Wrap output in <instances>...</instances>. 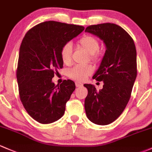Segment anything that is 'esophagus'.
I'll return each instance as SVG.
<instances>
[{"label": "esophagus", "instance_id": "34e87169", "mask_svg": "<svg viewBox=\"0 0 152 152\" xmlns=\"http://www.w3.org/2000/svg\"><path fill=\"white\" fill-rule=\"evenodd\" d=\"M75 86H76V87H80V86H83V83H81L80 82H76Z\"/></svg>", "mask_w": 152, "mask_h": 152}]
</instances>
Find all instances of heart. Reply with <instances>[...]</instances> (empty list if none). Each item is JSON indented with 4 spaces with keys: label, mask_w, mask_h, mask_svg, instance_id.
I'll return each instance as SVG.
<instances>
[{
    "label": "heart",
    "mask_w": 152,
    "mask_h": 152,
    "mask_svg": "<svg viewBox=\"0 0 152 152\" xmlns=\"http://www.w3.org/2000/svg\"><path fill=\"white\" fill-rule=\"evenodd\" d=\"M78 45L80 48L91 54V58L96 61L98 58L97 51L100 48V43L96 37L91 35H86L78 40ZM72 48L70 43H66L61 48V58L66 64H69L72 61ZM94 72V68L91 65H76L69 69V76L70 78L77 81H83Z\"/></svg>",
    "instance_id": "1"
}]
</instances>
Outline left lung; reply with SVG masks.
Wrapping results in <instances>:
<instances>
[{
  "mask_svg": "<svg viewBox=\"0 0 152 152\" xmlns=\"http://www.w3.org/2000/svg\"><path fill=\"white\" fill-rule=\"evenodd\" d=\"M86 32L99 37L106 45L104 56L93 78L103 81L102 90L85 84L88 96L85 109L90 121L106 125L117 120L130 100L137 76L136 49L133 38L123 28L112 23L91 25Z\"/></svg>",
  "mask_w": 152,
  "mask_h": 152,
  "instance_id": "left-lung-1",
  "label": "left lung"
}]
</instances>
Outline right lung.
Segmentation results:
<instances>
[{"label": "right lung", "instance_id": "obj_1", "mask_svg": "<svg viewBox=\"0 0 152 152\" xmlns=\"http://www.w3.org/2000/svg\"><path fill=\"white\" fill-rule=\"evenodd\" d=\"M84 30L83 26L48 21L26 33L19 48L17 78L20 100L31 117L42 124L59 120L75 89L72 80L52 82L63 67L61 48Z\"/></svg>", "mask_w": 152, "mask_h": 152}]
</instances>
